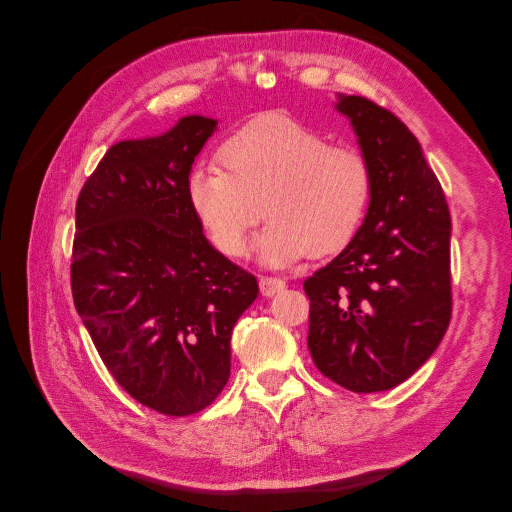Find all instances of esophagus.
Here are the masks:
<instances>
[{
	"mask_svg": "<svg viewBox=\"0 0 512 512\" xmlns=\"http://www.w3.org/2000/svg\"><path fill=\"white\" fill-rule=\"evenodd\" d=\"M286 288V282L280 280V277H260V292L265 294V297H273L280 290Z\"/></svg>",
	"mask_w": 512,
	"mask_h": 512,
	"instance_id": "1",
	"label": "esophagus"
}]
</instances>
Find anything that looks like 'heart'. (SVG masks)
Returning a JSON list of instances; mask_svg holds the SVG:
<instances>
[{"label":"heart","instance_id":"b5f03b06","mask_svg":"<svg viewBox=\"0 0 512 512\" xmlns=\"http://www.w3.org/2000/svg\"><path fill=\"white\" fill-rule=\"evenodd\" d=\"M218 156L224 170L196 166L190 173L188 203L211 245L228 258L245 254L262 211L269 224L256 254L267 267L344 250L365 218L374 188L367 156L329 143L299 119L262 115L232 134Z\"/></svg>","mask_w":512,"mask_h":512}]
</instances>
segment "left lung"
Listing matches in <instances>:
<instances>
[{
    "mask_svg": "<svg viewBox=\"0 0 512 512\" xmlns=\"http://www.w3.org/2000/svg\"><path fill=\"white\" fill-rule=\"evenodd\" d=\"M374 177L361 228L303 282L307 348L316 367L354 393L408 380L451 322V213L416 136L391 111L337 96Z\"/></svg>",
    "mask_w": 512,
    "mask_h": 512,
    "instance_id": "left-lung-1",
    "label": "left lung"
}]
</instances>
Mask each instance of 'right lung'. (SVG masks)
Instances as JSON below:
<instances>
[{
  "label": "right lung",
  "instance_id": "1",
  "mask_svg": "<svg viewBox=\"0 0 512 512\" xmlns=\"http://www.w3.org/2000/svg\"><path fill=\"white\" fill-rule=\"evenodd\" d=\"M215 128L188 115L162 136L113 145L76 200V312L121 389L168 416L222 393L232 327L258 297L256 277L215 250L188 203Z\"/></svg>",
  "mask_w": 512,
  "mask_h": 512
}]
</instances>
